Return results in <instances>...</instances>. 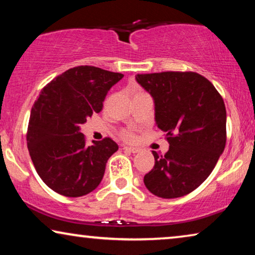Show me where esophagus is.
Here are the masks:
<instances>
[{
  "instance_id": "1",
  "label": "esophagus",
  "mask_w": 255,
  "mask_h": 255,
  "mask_svg": "<svg viewBox=\"0 0 255 255\" xmlns=\"http://www.w3.org/2000/svg\"><path fill=\"white\" fill-rule=\"evenodd\" d=\"M123 149H124V151L131 152V153H138L139 152V149L137 147H130V146H124Z\"/></svg>"
}]
</instances>
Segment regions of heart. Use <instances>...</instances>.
I'll return each mask as SVG.
<instances>
[{"label":"heart","instance_id":"b5f03b06","mask_svg":"<svg viewBox=\"0 0 255 255\" xmlns=\"http://www.w3.org/2000/svg\"><path fill=\"white\" fill-rule=\"evenodd\" d=\"M124 138L127 139V140H132V139H133V134L132 133H124Z\"/></svg>","mask_w":255,"mask_h":255}]
</instances>
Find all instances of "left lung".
<instances>
[{"instance_id":"left-lung-1","label":"left lung","mask_w":255,"mask_h":255,"mask_svg":"<svg viewBox=\"0 0 255 255\" xmlns=\"http://www.w3.org/2000/svg\"><path fill=\"white\" fill-rule=\"evenodd\" d=\"M135 81L152 96L155 124L169 144L165 155L152 151L155 162L145 186L161 198L184 196L207 180L224 151V101L194 72L138 74Z\"/></svg>"}]
</instances>
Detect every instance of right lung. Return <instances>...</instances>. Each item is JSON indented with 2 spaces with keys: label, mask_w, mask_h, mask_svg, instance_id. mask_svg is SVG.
Listing matches in <instances>:
<instances>
[{
  "label": "right lung",
  "mask_w": 255,
  "mask_h": 255,
  "mask_svg": "<svg viewBox=\"0 0 255 255\" xmlns=\"http://www.w3.org/2000/svg\"><path fill=\"white\" fill-rule=\"evenodd\" d=\"M123 76L94 66H79L52 80L34 102L27 148L38 175L55 193L85 196L102 181L108 159L118 145L104 138L87 146L80 127L102 110L108 92Z\"/></svg>",
  "instance_id": "right-lung-1"
}]
</instances>
